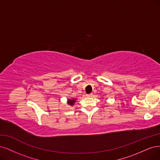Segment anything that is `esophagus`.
I'll return each instance as SVG.
<instances>
[{
    "instance_id": "34e87169",
    "label": "esophagus",
    "mask_w": 160,
    "mask_h": 160,
    "mask_svg": "<svg viewBox=\"0 0 160 160\" xmlns=\"http://www.w3.org/2000/svg\"><path fill=\"white\" fill-rule=\"evenodd\" d=\"M86 96H88V97H91V96H92V94H86Z\"/></svg>"
}]
</instances>
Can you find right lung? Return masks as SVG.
I'll return each mask as SVG.
<instances>
[{
    "mask_svg": "<svg viewBox=\"0 0 160 160\" xmlns=\"http://www.w3.org/2000/svg\"><path fill=\"white\" fill-rule=\"evenodd\" d=\"M74 102H75V100H69L68 103H69V104H70V105H73Z\"/></svg>",
    "mask_w": 160,
    "mask_h": 160,
    "instance_id": "add662e5",
    "label": "right lung"
}]
</instances>
